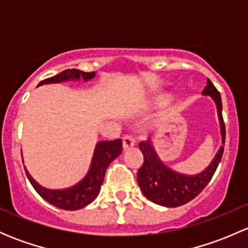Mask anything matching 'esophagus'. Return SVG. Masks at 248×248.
<instances>
[{
    "label": "esophagus",
    "instance_id": "esophagus-1",
    "mask_svg": "<svg viewBox=\"0 0 248 248\" xmlns=\"http://www.w3.org/2000/svg\"><path fill=\"white\" fill-rule=\"evenodd\" d=\"M122 145H124V150L131 149V147H133L134 145H136V139L132 136H124V138H122Z\"/></svg>",
    "mask_w": 248,
    "mask_h": 248
}]
</instances>
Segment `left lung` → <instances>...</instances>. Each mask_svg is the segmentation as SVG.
I'll return each mask as SVG.
<instances>
[{
    "label": "left lung",
    "mask_w": 248,
    "mask_h": 248,
    "mask_svg": "<svg viewBox=\"0 0 248 248\" xmlns=\"http://www.w3.org/2000/svg\"><path fill=\"white\" fill-rule=\"evenodd\" d=\"M202 94L211 97L216 104L221 126L222 144H224L226 127L222 117L221 94L210 79H207V85L202 90ZM139 149L144 155V163L139 168L137 179L142 194L155 204L176 207L191 202L206 187L221 162L224 146L222 145L219 147L210 166L196 175L182 174L167 167L155 151L150 138L145 141H140Z\"/></svg>",
    "instance_id": "8db88e82"
}]
</instances>
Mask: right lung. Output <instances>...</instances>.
Wrapping results in <instances>:
<instances>
[{"label":"right lung","instance_id":"add662e5","mask_svg":"<svg viewBox=\"0 0 248 248\" xmlns=\"http://www.w3.org/2000/svg\"><path fill=\"white\" fill-rule=\"evenodd\" d=\"M94 76H96L94 72L86 73V72H81L79 69H66L60 74H56L55 77L43 80V81L39 82V85L57 84V82L68 81V80L80 79H82L84 81H89V80L93 79ZM121 152V139L97 142L91 166H90L86 176L81 181L78 182L77 185L64 189L46 188V187L41 186L36 180L32 179L26 168H25V171H26L27 179L30 180L33 188L44 201L50 202L54 206L60 207V209L74 211V210L82 209L97 198L99 191H101L102 184H103L107 168L116 157L120 156Z\"/></svg>","mask_w":248,"mask_h":248}]
</instances>
